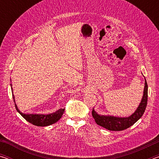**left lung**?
I'll return each instance as SVG.
<instances>
[{
	"mask_svg": "<svg viewBox=\"0 0 159 159\" xmlns=\"http://www.w3.org/2000/svg\"><path fill=\"white\" fill-rule=\"evenodd\" d=\"M148 99V85L145 79L144 95L138 108L133 114L128 118H118L99 115L93 109L92 115L97 124L112 131H120L130 127L140 118L146 109Z\"/></svg>",
	"mask_w": 159,
	"mask_h": 159,
	"instance_id": "left-lung-1",
	"label": "left lung"
}]
</instances>
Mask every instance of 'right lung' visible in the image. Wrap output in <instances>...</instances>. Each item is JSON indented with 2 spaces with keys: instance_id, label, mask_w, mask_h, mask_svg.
<instances>
[{
  "instance_id": "add662e5",
  "label": "right lung",
  "mask_w": 159,
  "mask_h": 159,
  "mask_svg": "<svg viewBox=\"0 0 159 159\" xmlns=\"http://www.w3.org/2000/svg\"><path fill=\"white\" fill-rule=\"evenodd\" d=\"M12 97L15 101V97L13 95L12 93ZM15 108L17 111L20 113L25 119L27 120L31 124L36 126H48L50 125H52L53 123H56L60 119V118L62 116V115L64 112V109H59L53 114L43 115V114H25L21 113L20 110L18 109L16 104H15Z\"/></svg>"
}]
</instances>
